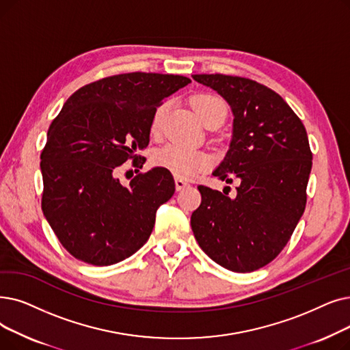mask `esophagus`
<instances>
[{"mask_svg": "<svg viewBox=\"0 0 350 350\" xmlns=\"http://www.w3.org/2000/svg\"><path fill=\"white\" fill-rule=\"evenodd\" d=\"M174 183H176V189H177V190H183L185 187H187V186H189V183H187L186 180H183V178H178V177L176 178Z\"/></svg>", "mask_w": 350, "mask_h": 350, "instance_id": "34e87169", "label": "esophagus"}]
</instances>
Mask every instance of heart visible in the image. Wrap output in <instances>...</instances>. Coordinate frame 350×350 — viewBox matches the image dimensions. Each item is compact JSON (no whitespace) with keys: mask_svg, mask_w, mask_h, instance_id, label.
Here are the masks:
<instances>
[{"mask_svg":"<svg viewBox=\"0 0 350 350\" xmlns=\"http://www.w3.org/2000/svg\"><path fill=\"white\" fill-rule=\"evenodd\" d=\"M191 107L196 111L197 117H199L203 123L216 114L226 116V105L224 101L213 94H199L191 100ZM167 105L161 104L156 110L153 123H151V129L156 131L160 126V121L165 113ZM153 161L156 165L163 167V169L169 170L178 178H191L200 172L206 170L210 165V156L204 151L199 150H190L180 146H165L161 150H159L153 157Z\"/></svg>","mask_w":350,"mask_h":350,"instance_id":"1","label":"heart"}]
</instances>
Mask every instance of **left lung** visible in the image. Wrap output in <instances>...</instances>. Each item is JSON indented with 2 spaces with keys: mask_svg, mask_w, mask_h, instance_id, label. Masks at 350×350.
Here are the masks:
<instances>
[{
  "mask_svg": "<svg viewBox=\"0 0 350 350\" xmlns=\"http://www.w3.org/2000/svg\"><path fill=\"white\" fill-rule=\"evenodd\" d=\"M191 77L230 105V146L213 176L239 181L234 197L199 186L202 203L191 215V230L211 260L232 271H253L283 250L305 211L312 170L308 133L263 84L223 74Z\"/></svg>",
  "mask_w": 350,
  "mask_h": 350,
  "instance_id": "8db88e82",
  "label": "left lung"
}]
</instances>
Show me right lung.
I'll list each match as a JSON object with an SVG mask.
<instances>
[{
  "instance_id": "1",
  "label": "right lung",
  "mask_w": 350,
  "mask_h": 350,
  "mask_svg": "<svg viewBox=\"0 0 350 350\" xmlns=\"http://www.w3.org/2000/svg\"><path fill=\"white\" fill-rule=\"evenodd\" d=\"M190 83L173 74H118L64 103L41 153V207L75 259L110 266L148 240L157 208L174 194L173 176L154 167L124 186L116 173L129 159L140 165L135 151L148 146L157 107Z\"/></svg>"
}]
</instances>
